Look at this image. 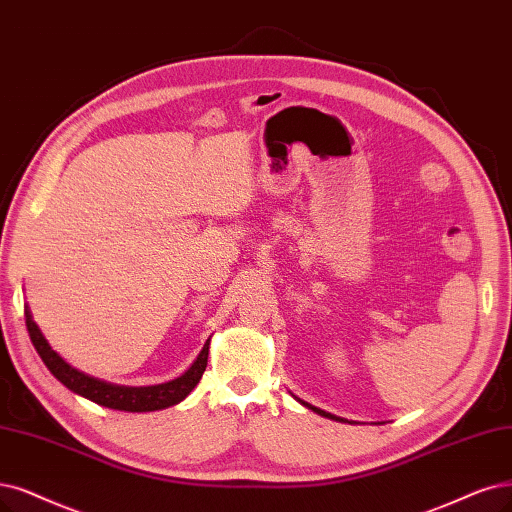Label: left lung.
<instances>
[{"label":"left lung","mask_w":512,"mask_h":512,"mask_svg":"<svg viewBox=\"0 0 512 512\" xmlns=\"http://www.w3.org/2000/svg\"><path fill=\"white\" fill-rule=\"evenodd\" d=\"M304 403V401H301ZM308 409H312V411H316V413H320V415H325V418H331V420H339V418H335V415H331V413H327V411H323V409H318V407H312V405H308V403H304ZM339 422H344V420H339Z\"/></svg>","instance_id":"1"}]
</instances>
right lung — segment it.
Segmentation results:
<instances>
[{
  "label": "right lung",
  "mask_w": 512,
  "mask_h": 512,
  "mask_svg": "<svg viewBox=\"0 0 512 512\" xmlns=\"http://www.w3.org/2000/svg\"><path fill=\"white\" fill-rule=\"evenodd\" d=\"M25 323L37 354H40L44 365L50 369V373L56 377V380L65 384L69 390L86 396V399H90L92 403L109 407V409H118V411H156V409L177 405L196 388L208 363V342H206L194 365L173 382L158 384V386H143V388L113 386L101 380H94V377H88L78 369L69 367L63 358L48 346L44 335L33 323L31 312L27 308H25Z\"/></svg>",
  "instance_id": "obj_1"
}]
</instances>
